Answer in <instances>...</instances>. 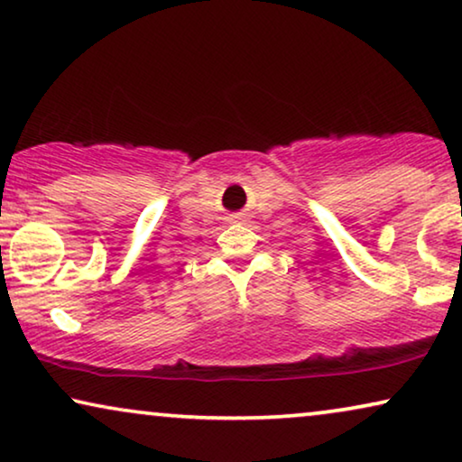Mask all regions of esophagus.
<instances>
[{"instance_id": "esophagus-1", "label": "esophagus", "mask_w": 462, "mask_h": 462, "mask_svg": "<svg viewBox=\"0 0 462 462\" xmlns=\"http://www.w3.org/2000/svg\"><path fill=\"white\" fill-rule=\"evenodd\" d=\"M236 218H237V220H239V218H242V217H236Z\"/></svg>"}]
</instances>
